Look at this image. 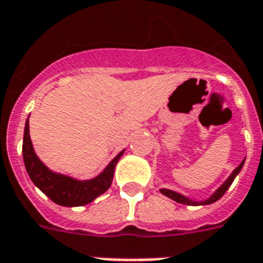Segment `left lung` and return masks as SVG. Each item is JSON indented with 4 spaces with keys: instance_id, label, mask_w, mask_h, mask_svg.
Listing matches in <instances>:
<instances>
[{
    "instance_id": "8db88e82",
    "label": "left lung",
    "mask_w": 263,
    "mask_h": 263,
    "mask_svg": "<svg viewBox=\"0 0 263 263\" xmlns=\"http://www.w3.org/2000/svg\"><path fill=\"white\" fill-rule=\"evenodd\" d=\"M245 160H246V158H245L243 160L240 162V164L238 165L237 168L234 170L233 173L229 175V178H227V179L224 180V182L222 183V184H220V186L218 187V189L215 190V191H214L210 196H209V198H206V199H203V200L193 199V198H190V196L183 195V194L178 193V191H174V190H170V189H160L159 191H160L163 195L168 196L170 199L175 200V202L180 203V204H187V206H204V204H211V203L217 202L218 199H220V198L223 196V194L226 193L227 190H229V187L231 186V183L234 182V179L237 178V175L240 173L242 167H243Z\"/></svg>"
}]
</instances>
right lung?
<instances>
[{"label": "right lung", "mask_w": 263, "mask_h": 263, "mask_svg": "<svg viewBox=\"0 0 263 263\" xmlns=\"http://www.w3.org/2000/svg\"><path fill=\"white\" fill-rule=\"evenodd\" d=\"M124 151L125 149L119 152L99 175L90 179H77L65 174L54 173L40 160L34 152L29 135V118L26 119L23 140V158L26 173L34 186L39 187L50 200L60 206H84L104 194L111 186L116 163Z\"/></svg>", "instance_id": "add662e5"}]
</instances>
